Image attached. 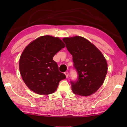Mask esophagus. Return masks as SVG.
I'll return each mask as SVG.
<instances>
[{
    "label": "esophagus",
    "mask_w": 127,
    "mask_h": 127,
    "mask_svg": "<svg viewBox=\"0 0 127 127\" xmlns=\"http://www.w3.org/2000/svg\"><path fill=\"white\" fill-rule=\"evenodd\" d=\"M64 74L65 75V76H66V78L68 77V76H69V72H68V71H66V72H64Z\"/></svg>",
    "instance_id": "obj_1"
}]
</instances>
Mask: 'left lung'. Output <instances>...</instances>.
<instances>
[{"label": "left lung", "mask_w": 127, "mask_h": 127, "mask_svg": "<svg viewBox=\"0 0 127 127\" xmlns=\"http://www.w3.org/2000/svg\"><path fill=\"white\" fill-rule=\"evenodd\" d=\"M63 41L72 56L78 74L76 81H70L73 93L89 96L96 92L107 74V64L104 56L95 46L83 37H64Z\"/></svg>", "instance_id": "obj_1"}]
</instances>
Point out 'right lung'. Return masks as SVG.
<instances>
[{
	"mask_svg": "<svg viewBox=\"0 0 127 127\" xmlns=\"http://www.w3.org/2000/svg\"><path fill=\"white\" fill-rule=\"evenodd\" d=\"M65 47L59 37L45 35L25 48L20 57L19 68L23 81L31 91L40 95L52 94L59 82L65 79L53 60V56Z\"/></svg>",
	"mask_w": 127,
	"mask_h": 127,
	"instance_id": "right-lung-1",
	"label": "right lung"
}]
</instances>
